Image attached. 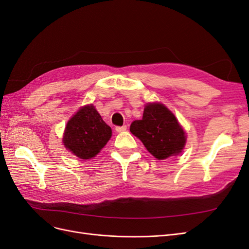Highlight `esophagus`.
<instances>
[{
  "label": "esophagus",
  "mask_w": 249,
  "mask_h": 249,
  "mask_svg": "<svg viewBox=\"0 0 249 249\" xmlns=\"http://www.w3.org/2000/svg\"><path fill=\"white\" fill-rule=\"evenodd\" d=\"M127 129V126L126 125H123V126H117L116 127V131L117 132H123Z\"/></svg>",
  "instance_id": "34e87169"
}]
</instances>
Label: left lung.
<instances>
[{
    "instance_id": "1",
    "label": "left lung",
    "mask_w": 249,
    "mask_h": 249,
    "mask_svg": "<svg viewBox=\"0 0 249 249\" xmlns=\"http://www.w3.org/2000/svg\"><path fill=\"white\" fill-rule=\"evenodd\" d=\"M130 131L157 159L178 155L185 145V132L163 104L149 103L142 120H135Z\"/></svg>"
}]
</instances>
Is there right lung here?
<instances>
[{"instance_id": "obj_1", "label": "right lung", "mask_w": 249, "mask_h": 249, "mask_svg": "<svg viewBox=\"0 0 249 249\" xmlns=\"http://www.w3.org/2000/svg\"><path fill=\"white\" fill-rule=\"evenodd\" d=\"M110 136V127L93 106H88L69 120L63 142L75 156L90 159L107 145Z\"/></svg>"}]
</instances>
